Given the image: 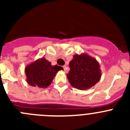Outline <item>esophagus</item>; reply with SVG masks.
<instances>
[{
	"label": "esophagus",
	"mask_w": 130,
	"mask_h": 130,
	"mask_svg": "<svg viewBox=\"0 0 130 130\" xmlns=\"http://www.w3.org/2000/svg\"><path fill=\"white\" fill-rule=\"evenodd\" d=\"M63 68L64 70V72L65 73H67V70H66V66H63Z\"/></svg>",
	"instance_id": "esophagus-1"
}]
</instances>
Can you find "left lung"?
<instances>
[{"label":"left lung","mask_w":130,"mask_h":130,"mask_svg":"<svg viewBox=\"0 0 130 130\" xmlns=\"http://www.w3.org/2000/svg\"><path fill=\"white\" fill-rule=\"evenodd\" d=\"M69 66L70 70L67 74L69 82L79 90L89 89L100 80L102 72L99 63L87 54L74 55Z\"/></svg>","instance_id":"8db88e82"}]
</instances>
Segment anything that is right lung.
<instances>
[{"label":"right lung","mask_w":130,"mask_h":130,"mask_svg":"<svg viewBox=\"0 0 130 130\" xmlns=\"http://www.w3.org/2000/svg\"><path fill=\"white\" fill-rule=\"evenodd\" d=\"M61 70H63L62 67L52 66L45 58H39L25 67L26 82L32 87L47 88L51 84L57 72Z\"/></svg>","instance_id":"right-lung-1"}]
</instances>
